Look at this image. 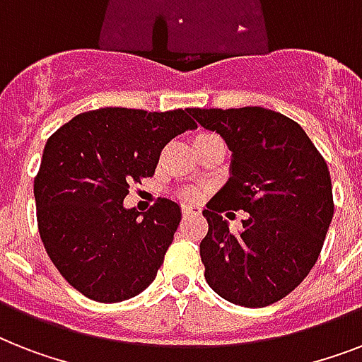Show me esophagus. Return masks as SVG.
Returning <instances> with one entry per match:
<instances>
[{
  "label": "esophagus",
  "mask_w": 362,
  "mask_h": 362,
  "mask_svg": "<svg viewBox=\"0 0 362 362\" xmlns=\"http://www.w3.org/2000/svg\"><path fill=\"white\" fill-rule=\"evenodd\" d=\"M199 214H201V209H197V206H186V209L182 210V216H184V218H193V216Z\"/></svg>",
  "instance_id": "esophagus-1"
}]
</instances>
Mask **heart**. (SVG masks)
Here are the masks:
<instances>
[{
	"label": "heart",
	"instance_id": "1",
	"mask_svg": "<svg viewBox=\"0 0 362 362\" xmlns=\"http://www.w3.org/2000/svg\"><path fill=\"white\" fill-rule=\"evenodd\" d=\"M204 136H216V135H212V133H199L193 141L204 139ZM178 197H182L184 201H195V199L201 197V192H199V189H193V187H186V189H180V192H178Z\"/></svg>",
	"mask_w": 362,
	"mask_h": 362
}]
</instances>
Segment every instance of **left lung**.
<instances>
[{
	"instance_id": "obj_1",
	"label": "left lung",
	"mask_w": 362,
	"mask_h": 362,
	"mask_svg": "<svg viewBox=\"0 0 362 362\" xmlns=\"http://www.w3.org/2000/svg\"><path fill=\"white\" fill-rule=\"evenodd\" d=\"M231 150V176L210 199L201 240L204 278L220 297L246 308L278 303L308 276L334 214L325 159L291 118L263 109H187ZM244 209L243 231L221 218Z\"/></svg>"
}]
</instances>
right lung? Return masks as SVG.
<instances>
[{"label": "right lung", "mask_w": 362, "mask_h": 362, "mask_svg": "<svg viewBox=\"0 0 362 362\" xmlns=\"http://www.w3.org/2000/svg\"><path fill=\"white\" fill-rule=\"evenodd\" d=\"M197 124L187 110H90L47 141L33 182L37 226L48 257L76 291L120 303L144 291L180 226V206L158 199L125 209L129 186L153 176L165 144Z\"/></svg>", "instance_id": "right-lung-1"}]
</instances>
